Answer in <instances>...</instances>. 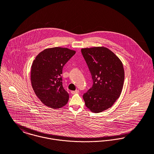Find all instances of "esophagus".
I'll use <instances>...</instances> for the list:
<instances>
[{"mask_svg": "<svg viewBox=\"0 0 154 154\" xmlns=\"http://www.w3.org/2000/svg\"><path fill=\"white\" fill-rule=\"evenodd\" d=\"M71 94H78L79 93V90H76V91H71Z\"/></svg>", "mask_w": 154, "mask_h": 154, "instance_id": "obj_1", "label": "esophagus"}]
</instances>
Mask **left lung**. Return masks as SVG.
<instances>
[{
  "mask_svg": "<svg viewBox=\"0 0 154 154\" xmlns=\"http://www.w3.org/2000/svg\"><path fill=\"white\" fill-rule=\"evenodd\" d=\"M92 75L93 85L83 95L85 106L93 112L107 110L119 98L125 71L120 59L109 48L94 47L81 49Z\"/></svg>",
  "mask_w": 154,
  "mask_h": 154,
  "instance_id": "8db88e82",
  "label": "left lung"
}]
</instances>
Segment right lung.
Returning a JSON list of instances; mask_svg holds the SVG:
<instances>
[{
	"mask_svg": "<svg viewBox=\"0 0 154 154\" xmlns=\"http://www.w3.org/2000/svg\"><path fill=\"white\" fill-rule=\"evenodd\" d=\"M76 51L67 48L53 47L40 52L34 60L31 69V82L40 101L53 109L65 106L69 94L62 85V69Z\"/></svg>",
	"mask_w": 154,
	"mask_h": 154,
	"instance_id": "add662e5",
	"label": "right lung"
}]
</instances>
